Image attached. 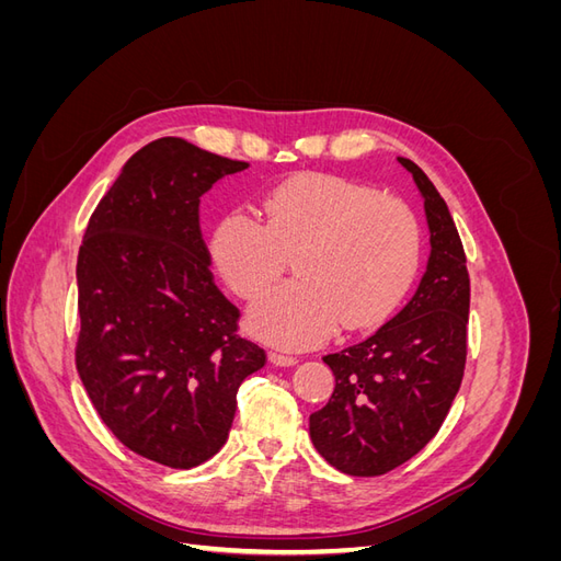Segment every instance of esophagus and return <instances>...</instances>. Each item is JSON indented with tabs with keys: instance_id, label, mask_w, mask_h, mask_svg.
I'll return each instance as SVG.
<instances>
[{
	"instance_id": "1",
	"label": "esophagus",
	"mask_w": 561,
	"mask_h": 561,
	"mask_svg": "<svg viewBox=\"0 0 561 561\" xmlns=\"http://www.w3.org/2000/svg\"><path fill=\"white\" fill-rule=\"evenodd\" d=\"M268 360L274 363L276 367H293V365H297L295 355H285V353H276V351L268 353Z\"/></svg>"
}]
</instances>
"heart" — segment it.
<instances>
[{"label":"heart","mask_w":561,"mask_h":561,"mask_svg":"<svg viewBox=\"0 0 561 561\" xmlns=\"http://www.w3.org/2000/svg\"><path fill=\"white\" fill-rule=\"evenodd\" d=\"M264 222L229 213L213 233V260L231 290L257 299L299 252V280L276 287L248 313L252 334L283 348H307L339 325L367 330L410 290L423 254L416 210L339 175H299L264 198Z\"/></svg>","instance_id":"1"}]
</instances>
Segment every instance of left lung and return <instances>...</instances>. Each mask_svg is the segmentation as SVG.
I'll return each mask as SVG.
<instances>
[{"label": "left lung", "instance_id": "1", "mask_svg": "<svg viewBox=\"0 0 561 561\" xmlns=\"http://www.w3.org/2000/svg\"><path fill=\"white\" fill-rule=\"evenodd\" d=\"M426 198L431 260L407 307L339 353L322 355L332 398L309 419L313 447L353 478H379L410 461L449 414L468 355L470 276L445 198L421 168L400 159Z\"/></svg>", "mask_w": 561, "mask_h": 561}]
</instances>
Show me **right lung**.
I'll list each match as a JSON object with an SVG mask.
<instances>
[{
	"mask_svg": "<svg viewBox=\"0 0 561 561\" xmlns=\"http://www.w3.org/2000/svg\"><path fill=\"white\" fill-rule=\"evenodd\" d=\"M248 165L182 138L149 142L100 198L79 248L81 383L118 443L168 468L225 447L239 386L266 365L215 285L198 222L201 196Z\"/></svg>",
	"mask_w": 561,
	"mask_h": 561,
	"instance_id": "obj_1",
	"label": "right lung"
}]
</instances>
